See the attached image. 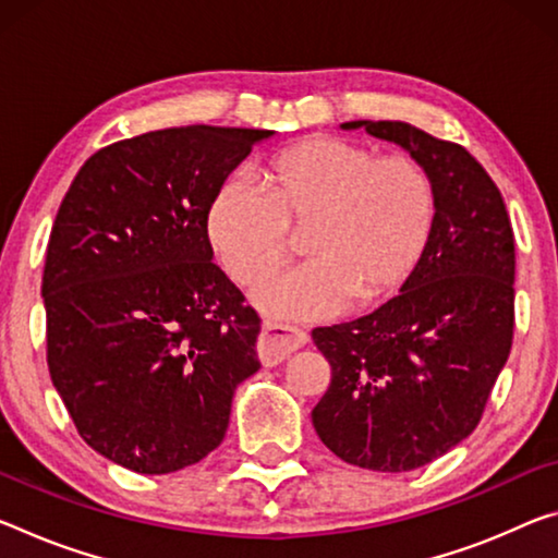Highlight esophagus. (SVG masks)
Segmentation results:
<instances>
[{
	"mask_svg": "<svg viewBox=\"0 0 558 558\" xmlns=\"http://www.w3.org/2000/svg\"><path fill=\"white\" fill-rule=\"evenodd\" d=\"M307 342V335L293 325L282 323H263V332L258 338V357L265 367L278 365L290 352H295Z\"/></svg>",
	"mask_w": 558,
	"mask_h": 558,
	"instance_id": "esophagus-1",
	"label": "esophagus"
}]
</instances>
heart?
I'll return each mask as SVG.
<instances>
[{
	"label": "heart",
	"mask_w": 558,
	"mask_h": 558,
	"mask_svg": "<svg viewBox=\"0 0 558 558\" xmlns=\"http://www.w3.org/2000/svg\"><path fill=\"white\" fill-rule=\"evenodd\" d=\"M263 183L220 185L208 235L228 278L251 288L290 258V231H305L307 260L255 293V305L280 320H325L350 298L369 305L392 295L435 226V185L417 158L375 156L357 141H298L265 163Z\"/></svg>",
	"instance_id": "heart-1"
}]
</instances>
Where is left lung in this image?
<instances>
[{"label":"left lung","mask_w":558,"mask_h":558,"mask_svg":"<svg viewBox=\"0 0 558 558\" xmlns=\"http://www.w3.org/2000/svg\"><path fill=\"white\" fill-rule=\"evenodd\" d=\"M395 141L435 185V226L402 293L352 323L315 327L330 387L313 424L342 462L410 472L480 424L514 340V231L497 183L452 141L404 121H348Z\"/></svg>","instance_id":"1"}]
</instances>
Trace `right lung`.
<instances>
[{"instance_id":"add662e5","label":"right lung","mask_w":558,"mask_h":558,"mask_svg":"<svg viewBox=\"0 0 558 558\" xmlns=\"http://www.w3.org/2000/svg\"><path fill=\"white\" fill-rule=\"evenodd\" d=\"M272 131L181 126L96 151L51 228V383L88 447L138 474L201 462L258 373L260 317L210 260V203Z\"/></svg>"}]
</instances>
